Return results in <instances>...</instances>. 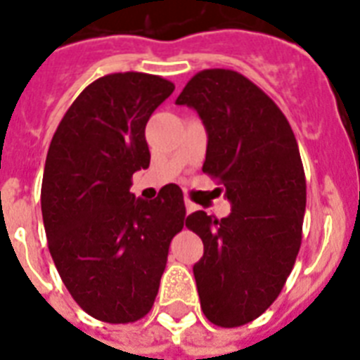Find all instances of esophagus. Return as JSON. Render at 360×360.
<instances>
[{
    "instance_id": "1",
    "label": "esophagus",
    "mask_w": 360,
    "mask_h": 360,
    "mask_svg": "<svg viewBox=\"0 0 360 360\" xmlns=\"http://www.w3.org/2000/svg\"><path fill=\"white\" fill-rule=\"evenodd\" d=\"M185 207H186V212H188V214L195 210V203H192L190 200H185Z\"/></svg>"
}]
</instances>
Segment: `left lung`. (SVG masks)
<instances>
[{
	"instance_id": "left-lung-1",
	"label": "left lung",
	"mask_w": 360,
	"mask_h": 360,
	"mask_svg": "<svg viewBox=\"0 0 360 360\" xmlns=\"http://www.w3.org/2000/svg\"><path fill=\"white\" fill-rule=\"evenodd\" d=\"M175 103L203 120V172L231 201L227 218H186L203 240L194 264L201 311L214 326H246L281 294L302 246L307 183L296 136L274 99L235 70H201Z\"/></svg>"
}]
</instances>
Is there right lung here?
I'll use <instances>...</instances> for the list:
<instances>
[{
  "mask_svg": "<svg viewBox=\"0 0 360 360\" xmlns=\"http://www.w3.org/2000/svg\"><path fill=\"white\" fill-rule=\"evenodd\" d=\"M174 83L142 72L90 83L60 120L44 166V229L57 271L96 320L129 323L153 307L170 242L185 226L177 185L134 200L133 174L150 166L146 124Z\"/></svg>",
  "mask_w": 360,
  "mask_h": 360,
  "instance_id": "add662e5",
  "label": "right lung"
}]
</instances>
